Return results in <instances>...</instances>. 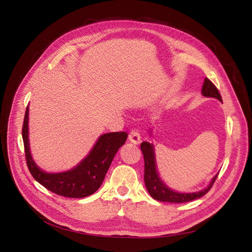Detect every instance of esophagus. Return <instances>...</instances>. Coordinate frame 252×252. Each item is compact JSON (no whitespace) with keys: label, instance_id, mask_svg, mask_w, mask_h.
I'll return each instance as SVG.
<instances>
[{"label":"esophagus","instance_id":"obj_1","mask_svg":"<svg viewBox=\"0 0 252 252\" xmlns=\"http://www.w3.org/2000/svg\"><path fill=\"white\" fill-rule=\"evenodd\" d=\"M128 139L132 144H140V142H141V134L139 133L138 130H131L130 133H129Z\"/></svg>","mask_w":252,"mask_h":252}]
</instances>
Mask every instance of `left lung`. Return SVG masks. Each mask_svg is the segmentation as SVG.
I'll use <instances>...</instances> for the list:
<instances>
[{
	"instance_id": "left-lung-1",
	"label": "left lung",
	"mask_w": 252,
	"mask_h": 252,
	"mask_svg": "<svg viewBox=\"0 0 252 252\" xmlns=\"http://www.w3.org/2000/svg\"><path fill=\"white\" fill-rule=\"evenodd\" d=\"M202 94L205 97H213V98H217V100H219L220 102H222V97H220L219 90L207 78L204 80V83H203ZM148 133L149 135L152 134L151 129ZM141 149H142L144 161H145V171H144L145 185H146L149 194L157 201L168 202V203H186V202L200 199V197H202L209 191L210 188L213 185V183H215L216 179L218 178L219 173H217L215 177L211 179L207 187H205L202 190H199V191L179 192L177 190L167 186L164 183V181L161 179V177H159L158 167H157V159H156L154 144H151L149 142H142Z\"/></svg>"
}]
</instances>
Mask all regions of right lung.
<instances>
[{
    "instance_id": "obj_1",
    "label": "right lung",
    "mask_w": 252,
    "mask_h": 252,
    "mask_svg": "<svg viewBox=\"0 0 252 252\" xmlns=\"http://www.w3.org/2000/svg\"><path fill=\"white\" fill-rule=\"evenodd\" d=\"M22 136L28 169L34 180L53 193L81 199L94 193L101 187L114 156L125 144L128 134L123 131L101 134L79 164L62 172H47L34 162L29 144V106L25 112Z\"/></svg>"
}]
</instances>
